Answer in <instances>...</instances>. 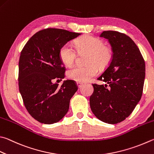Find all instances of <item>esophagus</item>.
<instances>
[{
    "instance_id": "obj_1",
    "label": "esophagus",
    "mask_w": 154,
    "mask_h": 154,
    "mask_svg": "<svg viewBox=\"0 0 154 154\" xmlns=\"http://www.w3.org/2000/svg\"><path fill=\"white\" fill-rule=\"evenodd\" d=\"M77 85L78 86V88H82V87L83 83H81V82H77Z\"/></svg>"
}]
</instances>
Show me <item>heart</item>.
Instances as JSON below:
<instances>
[{
    "label": "heart",
    "mask_w": 154,
    "mask_h": 154,
    "mask_svg": "<svg viewBox=\"0 0 154 154\" xmlns=\"http://www.w3.org/2000/svg\"><path fill=\"white\" fill-rule=\"evenodd\" d=\"M76 50L79 54L88 52L85 66H76L67 72V76L78 82H86L96 76L98 66L105 69L110 65L112 58V51L110 47L104 45V42L91 35H85L75 42ZM61 61L64 65L71 66L77 58V52L71 44L63 45L59 51Z\"/></svg>",
    "instance_id": "heart-1"
}]
</instances>
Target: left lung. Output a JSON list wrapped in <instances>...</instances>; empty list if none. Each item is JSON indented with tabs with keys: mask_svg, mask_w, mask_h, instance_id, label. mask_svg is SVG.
Returning <instances> with one entry per match:
<instances>
[{
	"mask_svg": "<svg viewBox=\"0 0 154 154\" xmlns=\"http://www.w3.org/2000/svg\"><path fill=\"white\" fill-rule=\"evenodd\" d=\"M100 37L108 39L112 50L110 65L97 78L104 85L92 84L89 98L92 112L108 124L124 121L132 113L143 93L145 60L137 46L125 33L104 31Z\"/></svg>",
	"mask_w": 154,
	"mask_h": 154,
	"instance_id": "left-lung-1",
	"label": "left lung"
}]
</instances>
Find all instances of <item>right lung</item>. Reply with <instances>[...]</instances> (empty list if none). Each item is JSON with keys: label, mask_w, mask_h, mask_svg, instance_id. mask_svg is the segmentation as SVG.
Masks as SVG:
<instances>
[{"label": "right lung", "mask_w": 154, "mask_h": 154, "mask_svg": "<svg viewBox=\"0 0 154 154\" xmlns=\"http://www.w3.org/2000/svg\"><path fill=\"white\" fill-rule=\"evenodd\" d=\"M81 33L47 28L35 33L21 50L19 61V89L29 114L44 124L60 121L67 113L70 100L78 87L72 80L61 86L53 80L65 77L59 56L63 45Z\"/></svg>", "instance_id": "obj_1"}]
</instances>
